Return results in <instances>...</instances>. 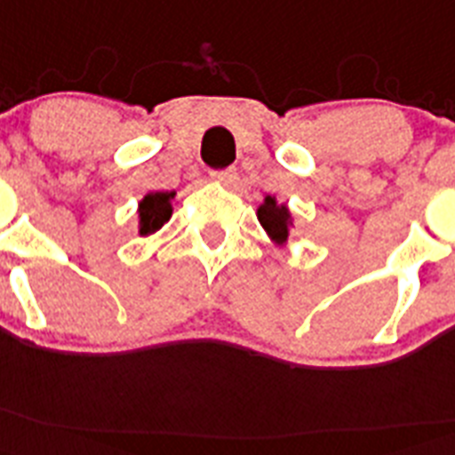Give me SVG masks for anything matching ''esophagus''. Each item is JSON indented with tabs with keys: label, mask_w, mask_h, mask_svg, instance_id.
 Masks as SVG:
<instances>
[{
	"label": "esophagus",
	"mask_w": 455,
	"mask_h": 455,
	"mask_svg": "<svg viewBox=\"0 0 455 455\" xmlns=\"http://www.w3.org/2000/svg\"><path fill=\"white\" fill-rule=\"evenodd\" d=\"M211 179L215 180V183H222V185H233L235 183V179H238V173H235V169H220V172H211Z\"/></svg>",
	"instance_id": "1"
}]
</instances>
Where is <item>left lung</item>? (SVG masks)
<instances>
[{"instance_id":"1","label":"left lung","mask_w":455,"mask_h":455,"mask_svg":"<svg viewBox=\"0 0 455 455\" xmlns=\"http://www.w3.org/2000/svg\"><path fill=\"white\" fill-rule=\"evenodd\" d=\"M259 222L260 227L266 228V233L270 235L272 243L286 244L288 243V228L293 224V217L288 212V208L283 204H276L275 196H266L263 204L259 205Z\"/></svg>"}]
</instances>
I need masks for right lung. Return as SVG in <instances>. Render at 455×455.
<instances>
[{
  "mask_svg": "<svg viewBox=\"0 0 455 455\" xmlns=\"http://www.w3.org/2000/svg\"><path fill=\"white\" fill-rule=\"evenodd\" d=\"M176 192H148L140 201V235H151L172 217V199Z\"/></svg>",
  "mask_w": 455,
  "mask_h": 455,
  "instance_id": "add662e5",
  "label": "right lung"
}]
</instances>
